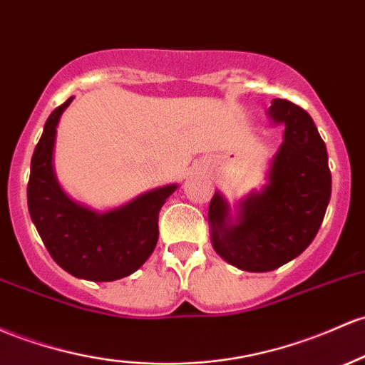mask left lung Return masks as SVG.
Returning a JSON list of instances; mask_svg holds the SVG:
<instances>
[{
	"label": "left lung",
	"mask_w": 365,
	"mask_h": 365,
	"mask_svg": "<svg viewBox=\"0 0 365 365\" xmlns=\"http://www.w3.org/2000/svg\"><path fill=\"white\" fill-rule=\"evenodd\" d=\"M270 115L286 124V131L268 185L241 201L235 225L228 223V206L220 194L211 199L207 215L216 253L247 272L275 270L302 255L317 235L331 199L326 143L310 114L275 98Z\"/></svg>",
	"instance_id": "left-lung-1"
}]
</instances>
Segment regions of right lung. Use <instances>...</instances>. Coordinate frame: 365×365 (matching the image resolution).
I'll return each mask as SVG.
<instances>
[{"label": "right lung", "mask_w": 365, "mask_h": 365, "mask_svg": "<svg viewBox=\"0 0 365 365\" xmlns=\"http://www.w3.org/2000/svg\"><path fill=\"white\" fill-rule=\"evenodd\" d=\"M72 97L46 119L31 159L27 206L48 253L66 272L93 282H110L138 270L159 237V211L176 185L154 189L126 206L95 213L72 202L53 173L57 124Z\"/></svg>", "instance_id": "right-lung-1"}]
</instances>
